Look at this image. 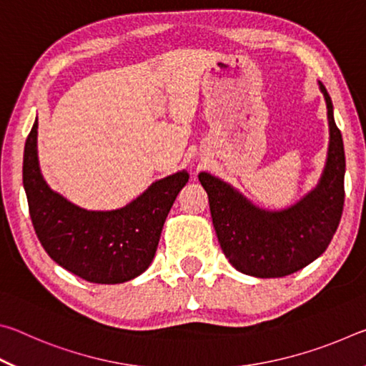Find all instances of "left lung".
Here are the masks:
<instances>
[{
  "label": "left lung",
  "mask_w": 366,
  "mask_h": 366,
  "mask_svg": "<svg viewBox=\"0 0 366 366\" xmlns=\"http://www.w3.org/2000/svg\"><path fill=\"white\" fill-rule=\"evenodd\" d=\"M330 150L317 189L284 212H264L207 172L198 179L208 194L219 245L235 269L257 277H284L305 268L330 245L344 208L345 154L334 122L332 102L323 84Z\"/></svg>",
  "instance_id": "left-lung-1"
}]
</instances>
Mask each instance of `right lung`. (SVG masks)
<instances>
[{"label":"right lung","instance_id":"obj_1","mask_svg":"<svg viewBox=\"0 0 366 366\" xmlns=\"http://www.w3.org/2000/svg\"><path fill=\"white\" fill-rule=\"evenodd\" d=\"M36 127L35 121L26 140L22 179L30 219L43 249L59 266L89 282L117 284L142 274L154 257L172 203L189 181L187 172L154 182L121 209L86 212L43 181Z\"/></svg>","mask_w":366,"mask_h":366}]
</instances>
